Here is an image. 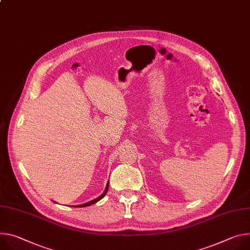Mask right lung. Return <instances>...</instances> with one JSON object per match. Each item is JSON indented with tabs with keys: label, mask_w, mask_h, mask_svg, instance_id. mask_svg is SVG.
I'll use <instances>...</instances> for the list:
<instances>
[{
	"label": "right lung",
	"mask_w": 250,
	"mask_h": 250,
	"mask_svg": "<svg viewBox=\"0 0 250 250\" xmlns=\"http://www.w3.org/2000/svg\"><path fill=\"white\" fill-rule=\"evenodd\" d=\"M107 189H108V184L106 185V188H105V189H104V193H103L102 195H100L99 197H97V198H95V199H93V200H90V201H88V202H86V203L81 204V206H77V207H75V208H85V207H88V206H92V204H94V203L98 202L99 200H101V199H102V198L106 194Z\"/></svg>",
	"instance_id": "1"
}]
</instances>
